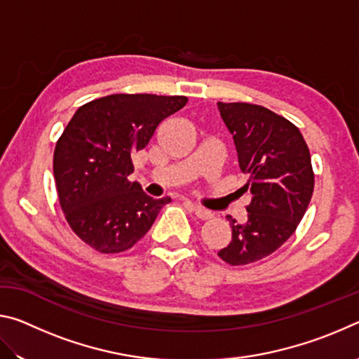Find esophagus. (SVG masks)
I'll list each match as a JSON object with an SVG mask.
<instances>
[{
  "mask_svg": "<svg viewBox=\"0 0 359 359\" xmlns=\"http://www.w3.org/2000/svg\"><path fill=\"white\" fill-rule=\"evenodd\" d=\"M193 209H194V214H196L198 218H201V220H209V218L214 217V214L209 209L203 208V205H198V204H193Z\"/></svg>",
  "mask_w": 359,
  "mask_h": 359,
  "instance_id": "obj_1",
  "label": "esophagus"
}]
</instances>
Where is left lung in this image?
Instances as JSON below:
<instances>
[{"instance_id": "left-lung-1", "label": "left lung", "mask_w": 359, "mask_h": 359, "mask_svg": "<svg viewBox=\"0 0 359 359\" xmlns=\"http://www.w3.org/2000/svg\"><path fill=\"white\" fill-rule=\"evenodd\" d=\"M217 106L247 175L242 190L252 194L245 223L226 217L233 238L218 257L233 266L250 264L283 245L306 214L313 193L311 151L301 131L269 109L248 102Z\"/></svg>"}]
</instances>
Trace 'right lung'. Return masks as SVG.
I'll return each mask as SVG.
<instances>
[{"mask_svg": "<svg viewBox=\"0 0 359 359\" xmlns=\"http://www.w3.org/2000/svg\"><path fill=\"white\" fill-rule=\"evenodd\" d=\"M185 96L109 95L81 106L53 154L60 205L69 226L95 250L120 253L151 228L171 198L154 199L137 182L131 156L156 126L187 104Z\"/></svg>", "mask_w": 359, "mask_h": 359, "instance_id": "obj_1", "label": "right lung"}]
</instances>
